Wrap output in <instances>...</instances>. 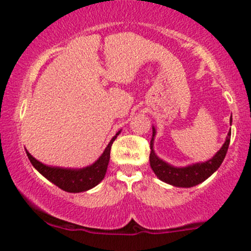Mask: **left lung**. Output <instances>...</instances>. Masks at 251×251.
<instances>
[{
	"instance_id": "left-lung-1",
	"label": "left lung",
	"mask_w": 251,
	"mask_h": 251,
	"mask_svg": "<svg viewBox=\"0 0 251 251\" xmlns=\"http://www.w3.org/2000/svg\"><path fill=\"white\" fill-rule=\"evenodd\" d=\"M231 118H230V124H231ZM152 139L150 144L151 153H150V165H151L152 171L160 180L165 181L170 185L177 186V188H191V186L198 185V184L204 181L211 176L214 172L221 166L222 162L226 158L227 152V148L230 144V135L231 132L227 133L226 143L220 149V151L216 153L211 159L206 160L204 163H196L192 165L185 166V168H176L160 159L157 154L154 153L153 143L155 128L152 127Z\"/></svg>"
}]
</instances>
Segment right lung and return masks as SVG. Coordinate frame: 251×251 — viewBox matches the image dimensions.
Returning <instances> with one entry per match:
<instances>
[{
    "label": "right lung",
    "mask_w": 251,
    "mask_h": 251,
    "mask_svg": "<svg viewBox=\"0 0 251 251\" xmlns=\"http://www.w3.org/2000/svg\"><path fill=\"white\" fill-rule=\"evenodd\" d=\"M120 133V131L114 135L108 143L107 148L100 155L99 159L94 162L92 165L86 166L82 169H65V168H56V166L45 165L31 155L29 152H27L28 158H29L31 165L35 168L37 171L41 174L43 177L47 178L48 180L55 184L63 191L67 192H83L87 190L94 188L100 183L105 177L106 171L109 162V153H111L112 144L116 140L117 135Z\"/></svg>",
    "instance_id": "add662e5"
}]
</instances>
